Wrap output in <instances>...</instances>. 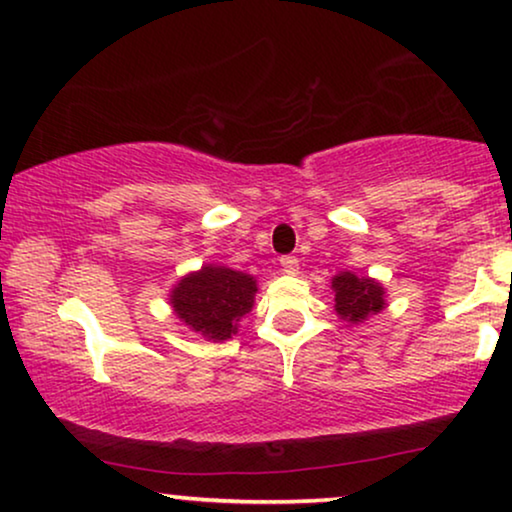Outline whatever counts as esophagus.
Here are the masks:
<instances>
[{
  "mask_svg": "<svg viewBox=\"0 0 512 512\" xmlns=\"http://www.w3.org/2000/svg\"><path fill=\"white\" fill-rule=\"evenodd\" d=\"M280 263H282V270L287 272V275H298V258L296 256H282Z\"/></svg>",
  "mask_w": 512,
  "mask_h": 512,
  "instance_id": "34e87169",
  "label": "esophagus"
}]
</instances>
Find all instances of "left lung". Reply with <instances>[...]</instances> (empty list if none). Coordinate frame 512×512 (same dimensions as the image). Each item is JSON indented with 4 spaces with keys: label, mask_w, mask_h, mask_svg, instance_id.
<instances>
[{
    "label": "left lung",
    "mask_w": 512,
    "mask_h": 512,
    "mask_svg": "<svg viewBox=\"0 0 512 512\" xmlns=\"http://www.w3.org/2000/svg\"><path fill=\"white\" fill-rule=\"evenodd\" d=\"M334 289V310L338 320L348 324H362L371 315H378L386 308V289L374 277H362L345 270L331 277Z\"/></svg>",
    "instance_id": "8db88e82"
}]
</instances>
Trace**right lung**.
Masks as SVG:
<instances>
[{"instance_id": "obj_1", "label": "right lung", "mask_w": 512, "mask_h": 512, "mask_svg": "<svg viewBox=\"0 0 512 512\" xmlns=\"http://www.w3.org/2000/svg\"><path fill=\"white\" fill-rule=\"evenodd\" d=\"M256 294L254 275L207 263L174 284L169 305L190 331L223 343L237 334L240 320L254 308Z\"/></svg>"}]
</instances>
